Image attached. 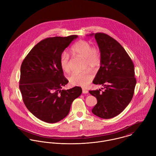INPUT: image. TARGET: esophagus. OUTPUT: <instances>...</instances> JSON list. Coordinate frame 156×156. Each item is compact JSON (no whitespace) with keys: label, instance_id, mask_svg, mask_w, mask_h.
<instances>
[{"label":"esophagus","instance_id":"1","mask_svg":"<svg viewBox=\"0 0 156 156\" xmlns=\"http://www.w3.org/2000/svg\"><path fill=\"white\" fill-rule=\"evenodd\" d=\"M83 93L84 94H88L89 91L85 89H83Z\"/></svg>","mask_w":156,"mask_h":156}]
</instances>
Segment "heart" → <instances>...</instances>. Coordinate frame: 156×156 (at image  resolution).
<instances>
[{
  "label": "heart",
  "instance_id": "heart-1",
  "mask_svg": "<svg viewBox=\"0 0 156 156\" xmlns=\"http://www.w3.org/2000/svg\"><path fill=\"white\" fill-rule=\"evenodd\" d=\"M71 54L75 56H81L84 58V68H90L94 70L101 64V52L98 48L92 47L87 41L80 40L76 41L70 49ZM60 64L63 71L70 73L71 66L69 55L66 52H62L60 59ZM93 74L86 70L81 72L73 73L69 78V81L72 85L86 87L92 80Z\"/></svg>",
  "mask_w": 156,
  "mask_h": 156
}]
</instances>
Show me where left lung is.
<instances>
[{"label": "left lung", "instance_id": "1", "mask_svg": "<svg viewBox=\"0 0 156 156\" xmlns=\"http://www.w3.org/2000/svg\"><path fill=\"white\" fill-rule=\"evenodd\" d=\"M94 35L101 52V66L93 83L104 86L90 90L97 99L92 110L96 116L110 119L119 115L131 101L136 84L134 66L124 48L108 35L98 32Z\"/></svg>", "mask_w": 156, "mask_h": 156}]
</instances>
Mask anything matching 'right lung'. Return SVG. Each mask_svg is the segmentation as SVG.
<instances>
[{
  "instance_id": "1",
  "label": "right lung",
  "mask_w": 156,
  "mask_h": 156,
  "mask_svg": "<svg viewBox=\"0 0 156 156\" xmlns=\"http://www.w3.org/2000/svg\"><path fill=\"white\" fill-rule=\"evenodd\" d=\"M77 37L46 38L32 49L22 63L19 88L23 101L32 114L44 122L62 120L73 100L82 94L78 86L62 90L69 81L60 64L62 52Z\"/></svg>"
}]
</instances>
